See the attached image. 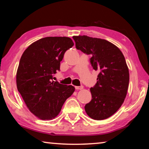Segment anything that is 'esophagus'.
<instances>
[{"mask_svg": "<svg viewBox=\"0 0 149 149\" xmlns=\"http://www.w3.org/2000/svg\"><path fill=\"white\" fill-rule=\"evenodd\" d=\"M75 89H77V90H81V89H83L84 87H83L82 85H81V86H75Z\"/></svg>", "mask_w": 149, "mask_h": 149, "instance_id": "1", "label": "esophagus"}]
</instances>
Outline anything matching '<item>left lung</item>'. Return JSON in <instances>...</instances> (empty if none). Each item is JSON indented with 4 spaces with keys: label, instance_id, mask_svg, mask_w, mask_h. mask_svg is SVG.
Listing matches in <instances>:
<instances>
[{
    "label": "left lung",
    "instance_id": "1",
    "mask_svg": "<svg viewBox=\"0 0 149 149\" xmlns=\"http://www.w3.org/2000/svg\"><path fill=\"white\" fill-rule=\"evenodd\" d=\"M73 39L77 50L91 56L93 68L99 72L97 84L90 89L92 99L85 104V112L92 119H107L119 109L127 95L130 74L124 56L107 40L86 35Z\"/></svg>",
    "mask_w": 149,
    "mask_h": 149
}]
</instances>
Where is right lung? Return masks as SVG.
<instances>
[{"instance_id":"1","label":"right lung","mask_w":149,"mask_h":149,"mask_svg":"<svg viewBox=\"0 0 149 149\" xmlns=\"http://www.w3.org/2000/svg\"><path fill=\"white\" fill-rule=\"evenodd\" d=\"M74 45L69 37H45L29 45L20 58L17 90L29 110L40 119L57 116L65 100L74 92L72 85L53 81L64 53Z\"/></svg>"}]
</instances>
